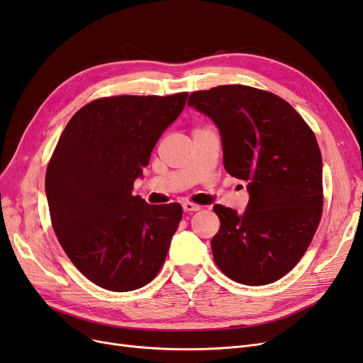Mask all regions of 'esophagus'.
Returning a JSON list of instances; mask_svg holds the SVG:
<instances>
[{"label": "esophagus", "mask_w": 363, "mask_h": 363, "mask_svg": "<svg viewBox=\"0 0 363 363\" xmlns=\"http://www.w3.org/2000/svg\"><path fill=\"white\" fill-rule=\"evenodd\" d=\"M183 211H184L186 213H188V212H199V211H201V206L186 201V203H183Z\"/></svg>", "instance_id": "obj_1"}]
</instances>
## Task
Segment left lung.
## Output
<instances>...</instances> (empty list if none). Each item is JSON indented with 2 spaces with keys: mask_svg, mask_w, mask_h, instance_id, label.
<instances>
[{
  "mask_svg": "<svg viewBox=\"0 0 363 363\" xmlns=\"http://www.w3.org/2000/svg\"><path fill=\"white\" fill-rule=\"evenodd\" d=\"M188 104L219 130L224 168L247 182L242 213L213 206L221 227L212 239L227 277L262 286L303 257L323 213V159L313 131L280 96L242 84L199 91Z\"/></svg>",
  "mask_w": 363,
  "mask_h": 363,
  "instance_id": "8db88e82",
  "label": "left lung"
}]
</instances>
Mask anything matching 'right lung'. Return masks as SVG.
Segmentation results:
<instances>
[{
    "instance_id": "add662e5",
    "label": "right lung",
    "mask_w": 363,
    "mask_h": 363,
    "mask_svg": "<svg viewBox=\"0 0 363 363\" xmlns=\"http://www.w3.org/2000/svg\"><path fill=\"white\" fill-rule=\"evenodd\" d=\"M186 100L188 92L101 98L63 130L45 177L51 223L71 262L96 286L135 291L163 265L182 206H150L131 191Z\"/></svg>"
}]
</instances>
